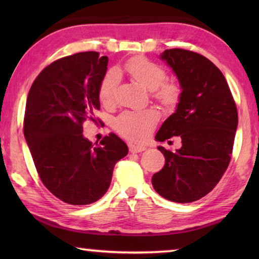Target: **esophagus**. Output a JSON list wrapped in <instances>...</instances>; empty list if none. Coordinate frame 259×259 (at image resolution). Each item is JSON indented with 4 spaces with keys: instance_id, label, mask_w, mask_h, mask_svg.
<instances>
[{
    "instance_id": "esophagus-1",
    "label": "esophagus",
    "mask_w": 259,
    "mask_h": 259,
    "mask_svg": "<svg viewBox=\"0 0 259 259\" xmlns=\"http://www.w3.org/2000/svg\"><path fill=\"white\" fill-rule=\"evenodd\" d=\"M146 147L145 146H139V145H135V144H129V151L131 153H139L145 151Z\"/></svg>"
}]
</instances>
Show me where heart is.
<instances>
[{"label":"heart","mask_w":259,"mask_h":259,"mask_svg":"<svg viewBox=\"0 0 259 259\" xmlns=\"http://www.w3.org/2000/svg\"><path fill=\"white\" fill-rule=\"evenodd\" d=\"M123 71L152 90L153 98L166 107H175L181 102L183 88L177 81L166 78V71L161 65L138 56L125 61ZM119 76L111 71L104 76L99 87V99L105 106L115 104ZM159 116L154 111H125L114 121V128L121 136L133 142H143L154 129Z\"/></svg>","instance_id":"b5f03b06"}]
</instances>
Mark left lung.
<instances>
[{"label": "left lung", "mask_w": 259, "mask_h": 259, "mask_svg": "<svg viewBox=\"0 0 259 259\" xmlns=\"http://www.w3.org/2000/svg\"><path fill=\"white\" fill-rule=\"evenodd\" d=\"M166 60L183 88L176 112L162 124L156 139L182 138L176 152L159 147L164 166L153 175L154 190L164 199L188 203L207 195L230 164L238 126V108L226 78L204 56L168 49Z\"/></svg>", "instance_id": "1"}]
</instances>
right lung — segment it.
<instances>
[{
	"instance_id": "add662e5",
	"label": "right lung",
	"mask_w": 259,
	"mask_h": 259,
	"mask_svg": "<svg viewBox=\"0 0 259 259\" xmlns=\"http://www.w3.org/2000/svg\"><path fill=\"white\" fill-rule=\"evenodd\" d=\"M108 58L87 51L63 57L43 69L28 93L24 135L41 182L56 198L90 204L107 192L114 165L128 146L109 134L99 145L83 137V122L95 121L99 87Z\"/></svg>"
}]
</instances>
